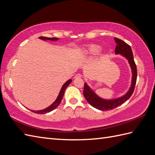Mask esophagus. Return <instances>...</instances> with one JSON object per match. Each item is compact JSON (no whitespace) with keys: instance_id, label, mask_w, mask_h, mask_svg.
Returning a JSON list of instances; mask_svg holds the SVG:
<instances>
[{"instance_id":"1","label":"esophagus","mask_w":155,"mask_h":155,"mask_svg":"<svg viewBox=\"0 0 155 155\" xmlns=\"http://www.w3.org/2000/svg\"><path fill=\"white\" fill-rule=\"evenodd\" d=\"M81 76L82 75H81V74H76L74 76V78L75 79H78V78H81Z\"/></svg>"}]
</instances>
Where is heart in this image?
I'll list each match as a JSON object with an SVG mask.
<instances>
[{
  "mask_svg": "<svg viewBox=\"0 0 155 155\" xmlns=\"http://www.w3.org/2000/svg\"><path fill=\"white\" fill-rule=\"evenodd\" d=\"M101 51V47L95 45H91L90 46L82 48L79 52V55L81 56H95L99 53Z\"/></svg>",
  "mask_w": 155,
  "mask_h": 155,
  "instance_id": "1",
  "label": "heart"
}]
</instances>
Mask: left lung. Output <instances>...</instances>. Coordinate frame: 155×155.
Segmentation results:
<instances>
[{
    "mask_svg": "<svg viewBox=\"0 0 155 155\" xmlns=\"http://www.w3.org/2000/svg\"><path fill=\"white\" fill-rule=\"evenodd\" d=\"M114 40L116 43L115 54H120L126 58L128 60V62L131 67L132 74L131 86L128 91L124 95L116 98V99H104L98 96L95 92L87 84V83H85L84 89V95L85 98L92 107L100 110H112V109H114L125 103L133 94L135 84H136L137 75V67L134 62L131 48L129 45H127L121 39L114 37Z\"/></svg>",
    "mask_w": 155,
    "mask_h": 155,
    "instance_id": "8db88e82",
    "label": "left lung"
}]
</instances>
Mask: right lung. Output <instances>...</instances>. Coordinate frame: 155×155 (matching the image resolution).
Listing matches in <instances>:
<instances>
[{
    "instance_id": "right-lung-1",
    "label": "right lung",
    "mask_w": 155,
    "mask_h": 155,
    "mask_svg": "<svg viewBox=\"0 0 155 155\" xmlns=\"http://www.w3.org/2000/svg\"><path fill=\"white\" fill-rule=\"evenodd\" d=\"M39 38L41 40H43V41H47V40H50V41H56L58 40V38H56V37H52V38H48V37H39ZM71 82V80L70 79V80H68L65 84H64V85H62L61 89H60V93L58 94V96L57 97V99H56L55 100V101L53 103H52L51 105H50V106L48 107L47 108H45V109H43V110H30L31 111H32L33 112H35V113H37V114H46V113H48V112H51L52 110H53L54 109H55L56 107H57L58 105L60 104V103H61V101L62 99L63 98V96H64V91H65V89H66V87L68 86Z\"/></svg>"
}]
</instances>
